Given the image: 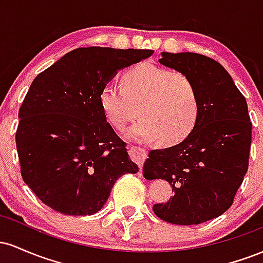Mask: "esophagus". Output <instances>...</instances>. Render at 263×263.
<instances>
[{
	"mask_svg": "<svg viewBox=\"0 0 263 263\" xmlns=\"http://www.w3.org/2000/svg\"><path fill=\"white\" fill-rule=\"evenodd\" d=\"M129 155H131L132 159L140 165V170H142V165H143V163L147 158L146 148H142V147L138 146H132L131 149H129Z\"/></svg>",
	"mask_w": 263,
	"mask_h": 263,
	"instance_id": "1",
	"label": "esophagus"
}]
</instances>
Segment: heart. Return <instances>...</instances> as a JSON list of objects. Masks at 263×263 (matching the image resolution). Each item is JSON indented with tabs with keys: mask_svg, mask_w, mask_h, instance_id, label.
I'll return each mask as SVG.
<instances>
[{
	"mask_svg": "<svg viewBox=\"0 0 263 263\" xmlns=\"http://www.w3.org/2000/svg\"><path fill=\"white\" fill-rule=\"evenodd\" d=\"M123 85L108 81L102 86L99 101L105 119L119 131L135 116V105H138L141 117L126 132L128 138L151 142L163 137L173 143L194 127L200 102L195 84L186 74L141 64L125 74Z\"/></svg>",
	"mask_w": 263,
	"mask_h": 263,
	"instance_id": "heart-1",
	"label": "heart"
}]
</instances>
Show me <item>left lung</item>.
Listing matches in <instances>:
<instances>
[{"label": "left lung", "instance_id": "8db88e82", "mask_svg": "<svg viewBox=\"0 0 263 263\" xmlns=\"http://www.w3.org/2000/svg\"><path fill=\"white\" fill-rule=\"evenodd\" d=\"M159 63L186 74L199 95L197 122L176 146L152 149L143 165L151 179H164L174 195L155 204L158 218L198 225L224 214L249 170L252 123L245 96L216 60L198 53H162Z\"/></svg>", "mask_w": 263, "mask_h": 263}]
</instances>
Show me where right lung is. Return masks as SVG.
Wrapping results in <instances>:
<instances>
[{"mask_svg":"<svg viewBox=\"0 0 263 263\" xmlns=\"http://www.w3.org/2000/svg\"><path fill=\"white\" fill-rule=\"evenodd\" d=\"M153 53L78 48L35 77L18 112L16 147L21 176L42 203L65 215H92L120 177L137 173L99 96L117 70Z\"/></svg>","mask_w":263,"mask_h":263,"instance_id":"add662e5","label":"right lung"}]
</instances>
